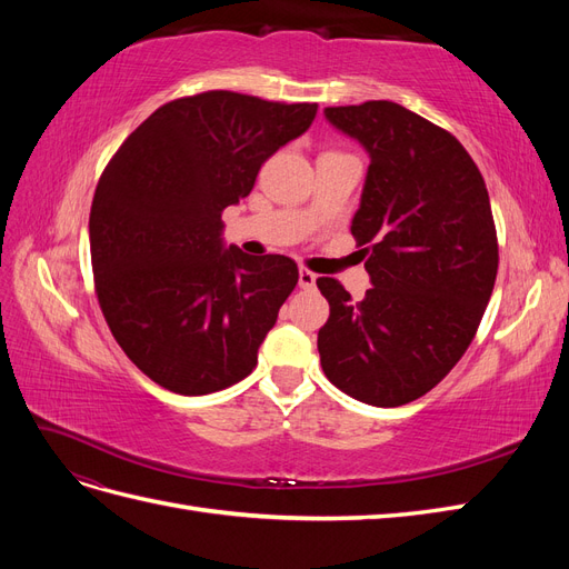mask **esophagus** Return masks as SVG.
Segmentation results:
<instances>
[{"mask_svg": "<svg viewBox=\"0 0 569 569\" xmlns=\"http://www.w3.org/2000/svg\"><path fill=\"white\" fill-rule=\"evenodd\" d=\"M316 280H318L316 272H311L308 268H299V287H301V289L316 287Z\"/></svg>", "mask_w": 569, "mask_h": 569, "instance_id": "obj_1", "label": "esophagus"}]
</instances>
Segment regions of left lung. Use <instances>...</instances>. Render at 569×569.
Instances as JSON below:
<instances>
[{"label": "left lung", "mask_w": 569, "mask_h": 569, "mask_svg": "<svg viewBox=\"0 0 569 569\" xmlns=\"http://www.w3.org/2000/svg\"><path fill=\"white\" fill-rule=\"evenodd\" d=\"M370 157L351 234L372 287L360 301L335 278L320 366L353 399L396 408L435 389L487 311L498 242L485 178L451 132L393 101L327 107Z\"/></svg>", "instance_id": "1"}]
</instances>
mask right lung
<instances>
[{"instance_id":"right-lung-1","label":"right lung","mask_w":569,"mask_h":569,"mask_svg":"<svg viewBox=\"0 0 569 569\" xmlns=\"http://www.w3.org/2000/svg\"><path fill=\"white\" fill-rule=\"evenodd\" d=\"M316 111L228 90L182 97L130 132L101 173L90 211L97 299L120 349L163 389L213 393L256 368L299 268L226 249L220 216Z\"/></svg>"}]
</instances>
